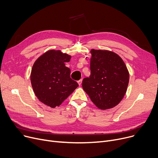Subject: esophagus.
<instances>
[{"label": "esophagus", "instance_id": "34e87169", "mask_svg": "<svg viewBox=\"0 0 158 158\" xmlns=\"http://www.w3.org/2000/svg\"><path fill=\"white\" fill-rule=\"evenodd\" d=\"M82 79H80L79 81H77V82H78V84H79V86H81V84H82Z\"/></svg>", "mask_w": 158, "mask_h": 158}]
</instances>
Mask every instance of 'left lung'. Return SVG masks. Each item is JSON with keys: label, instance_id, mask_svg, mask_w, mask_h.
Masks as SVG:
<instances>
[{"label": "left lung", "instance_id": "left-lung-1", "mask_svg": "<svg viewBox=\"0 0 158 158\" xmlns=\"http://www.w3.org/2000/svg\"><path fill=\"white\" fill-rule=\"evenodd\" d=\"M90 53L91 74L82 81V88L98 109L113 108L127 92L129 81L127 66L112 51L92 49Z\"/></svg>", "mask_w": 158, "mask_h": 158}]
</instances>
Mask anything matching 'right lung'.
Masks as SVG:
<instances>
[{"label":"right lung","instance_id":"add662e5","mask_svg":"<svg viewBox=\"0 0 158 158\" xmlns=\"http://www.w3.org/2000/svg\"><path fill=\"white\" fill-rule=\"evenodd\" d=\"M71 57L60 50H49L33 64L31 82L34 93L40 102L52 108L60 106L79 86L65 66Z\"/></svg>","mask_w":158,"mask_h":158}]
</instances>
